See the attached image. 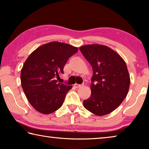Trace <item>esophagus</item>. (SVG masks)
Segmentation results:
<instances>
[{
	"label": "esophagus",
	"mask_w": 149,
	"mask_h": 149,
	"mask_svg": "<svg viewBox=\"0 0 149 149\" xmlns=\"http://www.w3.org/2000/svg\"><path fill=\"white\" fill-rule=\"evenodd\" d=\"M81 86H82V85H79V84H74V87H75V88H79V87H80Z\"/></svg>",
	"instance_id": "esophagus-1"
}]
</instances>
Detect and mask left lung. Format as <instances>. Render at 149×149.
<instances>
[{"label":"left lung","mask_w":149,"mask_h":149,"mask_svg":"<svg viewBox=\"0 0 149 149\" xmlns=\"http://www.w3.org/2000/svg\"><path fill=\"white\" fill-rule=\"evenodd\" d=\"M91 65V95L84 101L87 110L97 116L114 111L127 96L130 77L125 62L116 52L104 45H87L79 48Z\"/></svg>","instance_id":"1"}]
</instances>
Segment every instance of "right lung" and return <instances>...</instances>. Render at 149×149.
Returning <instances> with one entry per match:
<instances>
[{"instance_id":"right-lung-1","label":"right lung","mask_w":149,"mask_h":149,"mask_svg":"<svg viewBox=\"0 0 149 149\" xmlns=\"http://www.w3.org/2000/svg\"><path fill=\"white\" fill-rule=\"evenodd\" d=\"M78 49L60 42H50L29 55L21 70V84L30 104L39 112L49 114L62 107L72 86L58 83L56 78Z\"/></svg>"}]
</instances>
